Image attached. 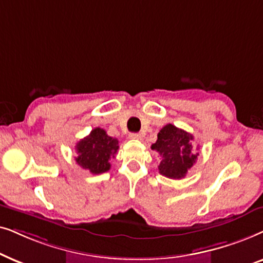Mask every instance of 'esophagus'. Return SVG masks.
I'll list each match as a JSON object with an SVG mask.
<instances>
[{"mask_svg": "<svg viewBox=\"0 0 263 263\" xmlns=\"http://www.w3.org/2000/svg\"><path fill=\"white\" fill-rule=\"evenodd\" d=\"M129 138L137 139V141H139V139H142V136L139 134H129Z\"/></svg>", "mask_w": 263, "mask_h": 263, "instance_id": "1", "label": "esophagus"}]
</instances>
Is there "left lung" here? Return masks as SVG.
I'll list each match as a JSON object with an SVG mask.
<instances>
[{"mask_svg":"<svg viewBox=\"0 0 263 263\" xmlns=\"http://www.w3.org/2000/svg\"><path fill=\"white\" fill-rule=\"evenodd\" d=\"M192 139L194 136L172 124H167L160 129L152 149L161 157L159 172L162 176L171 179H181L186 176L198 155L192 148Z\"/></svg>","mask_w":263,"mask_h":263,"instance_id":"obj_1","label":"left lung"}]
</instances>
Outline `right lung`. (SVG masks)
<instances>
[{"mask_svg": "<svg viewBox=\"0 0 263 263\" xmlns=\"http://www.w3.org/2000/svg\"><path fill=\"white\" fill-rule=\"evenodd\" d=\"M76 149L78 154L76 162L92 174H101L110 170L109 160L115 157L119 141L108 136L103 128L96 127L77 143Z\"/></svg>", "mask_w": 263, "mask_h": 263, "instance_id": "1", "label": "right lung"}]
</instances>
